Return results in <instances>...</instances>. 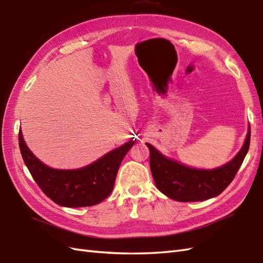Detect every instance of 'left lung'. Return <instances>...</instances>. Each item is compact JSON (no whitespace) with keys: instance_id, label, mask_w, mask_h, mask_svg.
I'll return each mask as SVG.
<instances>
[{"instance_id":"1","label":"left lung","mask_w":263,"mask_h":263,"mask_svg":"<svg viewBox=\"0 0 263 263\" xmlns=\"http://www.w3.org/2000/svg\"><path fill=\"white\" fill-rule=\"evenodd\" d=\"M250 126L239 153L227 164L214 168L190 167L168 158L146 143L151 154V170L156 187L170 199L181 202L203 201L217 197L229 186L249 151Z\"/></svg>"}]
</instances>
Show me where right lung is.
Masks as SVG:
<instances>
[{
    "label": "right lung",
    "instance_id": "add662e5",
    "mask_svg": "<svg viewBox=\"0 0 263 263\" xmlns=\"http://www.w3.org/2000/svg\"><path fill=\"white\" fill-rule=\"evenodd\" d=\"M128 143L112 149L91 164L77 169L48 167L27 147L20 129L18 145L23 160L42 191L62 207H89L102 202L114 188L118 168L134 146Z\"/></svg>",
    "mask_w": 263,
    "mask_h": 263
}]
</instances>
